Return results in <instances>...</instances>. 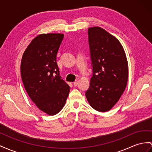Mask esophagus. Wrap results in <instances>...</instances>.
<instances>
[{
    "instance_id": "34e87169",
    "label": "esophagus",
    "mask_w": 152,
    "mask_h": 152,
    "mask_svg": "<svg viewBox=\"0 0 152 152\" xmlns=\"http://www.w3.org/2000/svg\"><path fill=\"white\" fill-rule=\"evenodd\" d=\"M73 85H74V86H75V87L77 86V85H78V81H77V80L75 81V82L73 83Z\"/></svg>"
}]
</instances>
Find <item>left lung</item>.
Listing matches in <instances>:
<instances>
[{
	"label": "left lung",
	"mask_w": 152,
	"mask_h": 152,
	"mask_svg": "<svg viewBox=\"0 0 152 152\" xmlns=\"http://www.w3.org/2000/svg\"><path fill=\"white\" fill-rule=\"evenodd\" d=\"M93 75L85 96L97 111L110 110L124 91L128 65L122 45L115 37L99 27L88 29Z\"/></svg>",
	"instance_id": "left-lung-1"
}]
</instances>
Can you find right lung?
I'll return each mask as SVG.
<instances>
[{"instance_id":"obj_1","label":"right lung","mask_w":152,"mask_h":152,"mask_svg":"<svg viewBox=\"0 0 152 152\" xmlns=\"http://www.w3.org/2000/svg\"><path fill=\"white\" fill-rule=\"evenodd\" d=\"M64 34H41L34 38L22 58L23 84L30 98L47 114H58L64 107L70 87L61 79L56 55Z\"/></svg>"}]
</instances>
